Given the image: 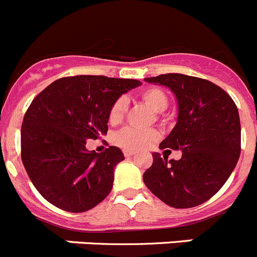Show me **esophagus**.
Masks as SVG:
<instances>
[{
	"label": "esophagus",
	"mask_w": 257,
	"mask_h": 257,
	"mask_svg": "<svg viewBox=\"0 0 257 257\" xmlns=\"http://www.w3.org/2000/svg\"><path fill=\"white\" fill-rule=\"evenodd\" d=\"M134 155H136V152H133V151H124V156L125 157H132Z\"/></svg>",
	"instance_id": "obj_1"
}]
</instances>
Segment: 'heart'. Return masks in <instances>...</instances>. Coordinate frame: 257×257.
Instances as JSON below:
<instances>
[{"label":"heart","instance_id":"obj_1","mask_svg":"<svg viewBox=\"0 0 257 257\" xmlns=\"http://www.w3.org/2000/svg\"><path fill=\"white\" fill-rule=\"evenodd\" d=\"M140 99L155 112H162L169 106V96L160 87H147L141 91ZM128 110V102L124 97H119L114 101L109 110V121L114 125L120 124ZM160 133L156 129L138 131L133 128H125L115 136V143L129 151H138L145 148L150 143L158 140Z\"/></svg>","mask_w":257,"mask_h":257}]
</instances>
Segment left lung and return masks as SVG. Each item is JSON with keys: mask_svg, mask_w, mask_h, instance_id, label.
I'll return each instance as SVG.
<instances>
[{"mask_svg": "<svg viewBox=\"0 0 257 257\" xmlns=\"http://www.w3.org/2000/svg\"><path fill=\"white\" fill-rule=\"evenodd\" d=\"M146 81L166 86L176 96L177 123L160 148L181 150L183 156L167 161L166 155L152 153L153 164L143 174V181L170 207L203 204L224 185L239 158L241 124L236 104L223 88L204 78L166 73Z\"/></svg>", "mask_w": 257, "mask_h": 257, "instance_id": "obj_1", "label": "left lung"}]
</instances>
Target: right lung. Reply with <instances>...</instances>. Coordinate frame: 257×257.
Returning a JSON list of instances; mask_svg holds the SVG:
<instances>
[{"label":"right lung","instance_id":"add662e5","mask_svg":"<svg viewBox=\"0 0 257 257\" xmlns=\"http://www.w3.org/2000/svg\"><path fill=\"white\" fill-rule=\"evenodd\" d=\"M141 83L81 74L59 78L35 96L21 126V160L31 183L50 204L82 213L109 195L123 152L114 146L101 153L88 152L86 140L107 133L111 105Z\"/></svg>","mask_w":257,"mask_h":257}]
</instances>
